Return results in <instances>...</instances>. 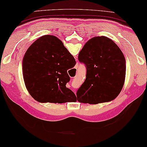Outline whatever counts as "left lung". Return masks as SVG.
I'll use <instances>...</instances> for the list:
<instances>
[{"label": "left lung", "instance_id": "8db88e82", "mask_svg": "<svg viewBox=\"0 0 147 147\" xmlns=\"http://www.w3.org/2000/svg\"><path fill=\"white\" fill-rule=\"evenodd\" d=\"M78 59L85 63L87 73L76 93V101L97 104L118 96L125 83L126 61L112 40L103 36L91 38L79 53Z\"/></svg>", "mask_w": 147, "mask_h": 147}]
</instances>
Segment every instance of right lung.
Listing matches in <instances>:
<instances>
[{
    "label": "right lung",
    "mask_w": 147,
    "mask_h": 147,
    "mask_svg": "<svg viewBox=\"0 0 147 147\" xmlns=\"http://www.w3.org/2000/svg\"><path fill=\"white\" fill-rule=\"evenodd\" d=\"M76 60L58 38L44 35L28 48L22 59V74L30 94L42 103L74 102L76 95L65 85L67 70Z\"/></svg>",
    "instance_id": "right-lung-1"
}]
</instances>
